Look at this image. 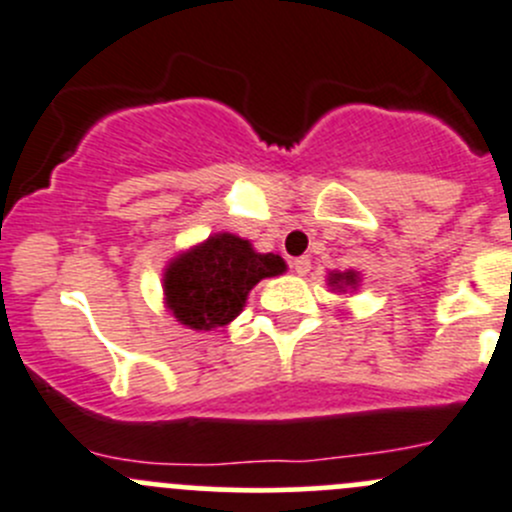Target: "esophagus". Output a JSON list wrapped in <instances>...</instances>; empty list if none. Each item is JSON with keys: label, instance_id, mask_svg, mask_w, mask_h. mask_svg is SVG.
Returning a JSON list of instances; mask_svg holds the SVG:
<instances>
[{"label": "esophagus", "instance_id": "1", "mask_svg": "<svg viewBox=\"0 0 512 512\" xmlns=\"http://www.w3.org/2000/svg\"><path fill=\"white\" fill-rule=\"evenodd\" d=\"M292 272H295V275H307V272H310V260H307V257H295V260H292Z\"/></svg>", "mask_w": 512, "mask_h": 512}]
</instances>
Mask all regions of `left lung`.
<instances>
[{"label": "left lung", "mask_w": 512, "mask_h": 512, "mask_svg": "<svg viewBox=\"0 0 512 512\" xmlns=\"http://www.w3.org/2000/svg\"><path fill=\"white\" fill-rule=\"evenodd\" d=\"M327 285L332 287V292H340V295H345V292L357 290V285H360V272L332 270V272H327Z\"/></svg>", "instance_id": "1"}]
</instances>
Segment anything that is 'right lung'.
I'll return each instance as SVG.
<instances>
[{"mask_svg": "<svg viewBox=\"0 0 512 512\" xmlns=\"http://www.w3.org/2000/svg\"><path fill=\"white\" fill-rule=\"evenodd\" d=\"M287 270L275 252H257L250 240L215 232L177 252L162 272L165 307L190 330H217L235 320L252 287Z\"/></svg>", "mask_w": 512, "mask_h": 512, "instance_id": "1", "label": "right lung"}]
</instances>
